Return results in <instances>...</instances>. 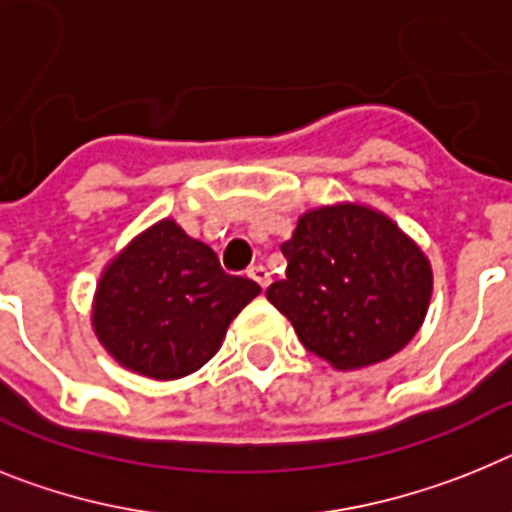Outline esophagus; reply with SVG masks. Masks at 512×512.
<instances>
[{"instance_id":"esophagus-1","label":"esophagus","mask_w":512,"mask_h":512,"mask_svg":"<svg viewBox=\"0 0 512 512\" xmlns=\"http://www.w3.org/2000/svg\"><path fill=\"white\" fill-rule=\"evenodd\" d=\"M247 275H250L252 281H255L260 288L270 286V273H268V268H262V265H252L250 273H247Z\"/></svg>"}]
</instances>
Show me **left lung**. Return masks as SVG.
<instances>
[{"label":"left lung","instance_id":"1","mask_svg":"<svg viewBox=\"0 0 512 512\" xmlns=\"http://www.w3.org/2000/svg\"><path fill=\"white\" fill-rule=\"evenodd\" d=\"M281 252L286 278L265 296L304 348L340 371L399 353L428 314L430 262L384 213L353 203L309 211Z\"/></svg>","mask_w":512,"mask_h":512}]
</instances>
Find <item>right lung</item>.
<instances>
[{
	"label": "right lung",
	"mask_w": 512,
	"mask_h": 512,
	"mask_svg": "<svg viewBox=\"0 0 512 512\" xmlns=\"http://www.w3.org/2000/svg\"><path fill=\"white\" fill-rule=\"evenodd\" d=\"M260 293L229 275L208 244L164 219L102 273L92 324L115 361L149 379H180L221 348L226 327Z\"/></svg>",
	"instance_id": "right-lung-1"
}]
</instances>
